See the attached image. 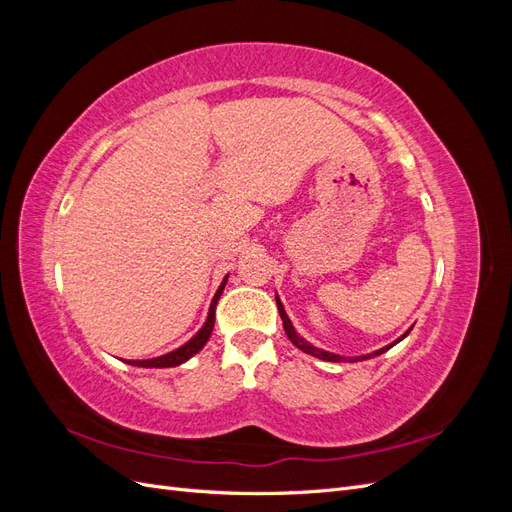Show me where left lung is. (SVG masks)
<instances>
[{
  "mask_svg": "<svg viewBox=\"0 0 512 512\" xmlns=\"http://www.w3.org/2000/svg\"><path fill=\"white\" fill-rule=\"evenodd\" d=\"M277 309H280V316H282V320H284V331H286V335H288V339L290 342L297 346V348H301L303 352H307V354H312V356H318V359H322V361H331V363H342V361H350V363H354V361H365V359H371V356H378V354H382V352H386L389 348H393L397 342H401V339L404 337H399L395 344H391V346H386V348H380V350H376V352H371V354H365V356H352V359H346V356H339V354H331V352H324V350H320V348H316V346H312V344H307L303 337H299L297 335V331H294V327H292V322H290V318L286 316V312H284V305L280 303V299H277Z\"/></svg>",
  "mask_w": 512,
  "mask_h": 512,
  "instance_id": "8db88e82",
  "label": "left lung"
}]
</instances>
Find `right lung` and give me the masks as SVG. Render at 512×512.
Listing matches in <instances>:
<instances>
[{
    "label": "right lung",
    "instance_id": "obj_1",
    "mask_svg": "<svg viewBox=\"0 0 512 512\" xmlns=\"http://www.w3.org/2000/svg\"><path fill=\"white\" fill-rule=\"evenodd\" d=\"M226 280L228 277H224L222 286L218 288V292H215V297L211 301V307H209V316H207V322L203 324V329H200L188 344H183L181 348L168 352L164 356H158V359H147V361H128L130 365H136V367H177L181 363H185L190 359V356H194L198 350H203V346L207 344V339L211 337V331H213V324H215V305H218V299L220 294L226 286Z\"/></svg>",
    "mask_w": 512,
    "mask_h": 512
}]
</instances>
